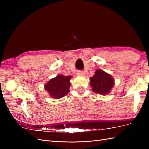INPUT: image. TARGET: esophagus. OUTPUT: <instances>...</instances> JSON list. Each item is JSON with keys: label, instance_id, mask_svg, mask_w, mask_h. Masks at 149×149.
Masks as SVG:
<instances>
[{"label": "esophagus", "instance_id": "34e87169", "mask_svg": "<svg viewBox=\"0 0 149 149\" xmlns=\"http://www.w3.org/2000/svg\"><path fill=\"white\" fill-rule=\"evenodd\" d=\"M77 74L79 76H84L85 74V73H84V72L83 71H78Z\"/></svg>", "mask_w": 149, "mask_h": 149}]
</instances>
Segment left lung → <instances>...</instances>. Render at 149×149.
I'll list each match as a JSON object with an SVG mask.
<instances>
[{"label":"left lung","instance_id":"1","mask_svg":"<svg viewBox=\"0 0 149 149\" xmlns=\"http://www.w3.org/2000/svg\"><path fill=\"white\" fill-rule=\"evenodd\" d=\"M89 80L92 91L101 95H107L110 93L115 84L112 76L101 69L97 70Z\"/></svg>","mask_w":149,"mask_h":149}]
</instances>
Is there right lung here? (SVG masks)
<instances>
[{"mask_svg": "<svg viewBox=\"0 0 149 149\" xmlns=\"http://www.w3.org/2000/svg\"><path fill=\"white\" fill-rule=\"evenodd\" d=\"M71 76H64L61 74L49 79L45 84V89L52 98L60 99L66 96L70 92Z\"/></svg>", "mask_w": 149, "mask_h": 149, "instance_id": "add662e5", "label": "right lung"}]
</instances>
